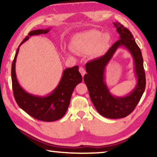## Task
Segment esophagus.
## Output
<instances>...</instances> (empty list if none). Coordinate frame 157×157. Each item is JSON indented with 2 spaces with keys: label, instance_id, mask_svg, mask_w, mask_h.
<instances>
[{
  "label": "esophagus",
  "instance_id": "esophagus-1",
  "mask_svg": "<svg viewBox=\"0 0 157 157\" xmlns=\"http://www.w3.org/2000/svg\"><path fill=\"white\" fill-rule=\"evenodd\" d=\"M79 72H80L81 75H82V78H83V76L85 75V72H86L85 68H84L83 67H79Z\"/></svg>",
  "mask_w": 157,
  "mask_h": 157
}]
</instances>
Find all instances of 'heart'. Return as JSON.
<instances>
[{
  "label": "heart",
  "mask_w": 157,
  "mask_h": 157,
  "mask_svg": "<svg viewBox=\"0 0 157 157\" xmlns=\"http://www.w3.org/2000/svg\"><path fill=\"white\" fill-rule=\"evenodd\" d=\"M101 36V33L97 30H90L78 34L73 37V44L77 47L91 50L97 46V50H101L106 41V37Z\"/></svg>",
  "instance_id": "1"
}]
</instances>
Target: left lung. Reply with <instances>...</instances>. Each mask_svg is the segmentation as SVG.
<instances>
[{"instance_id": "obj_1", "label": "left lung", "mask_w": 157, "mask_h": 157, "mask_svg": "<svg viewBox=\"0 0 157 157\" xmlns=\"http://www.w3.org/2000/svg\"><path fill=\"white\" fill-rule=\"evenodd\" d=\"M120 39L114 43L104 56L86 63L87 73L84 80L94 106L100 115L108 118H122L130 114L138 104L146 86L143 58L140 48L129 29L118 22L113 23ZM125 46L132 55L135 63V72L138 78L134 90L125 97L116 98L109 92L104 81L105 66L117 48Z\"/></svg>"}]
</instances>
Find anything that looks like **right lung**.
Masks as SVG:
<instances>
[{"mask_svg": "<svg viewBox=\"0 0 157 157\" xmlns=\"http://www.w3.org/2000/svg\"><path fill=\"white\" fill-rule=\"evenodd\" d=\"M49 30L50 29L31 31L21 42L20 46L26 41L29 36L46 34ZM19 47L16 51L11 68L12 85L14 97L17 105L29 116L37 120L51 122L61 118L68 108L75 87L82 81L78 65L65 70L57 87L49 95L38 97L30 94L21 87L16 78L15 62L20 49Z\"/></svg>", "mask_w": 157, "mask_h": 157, "instance_id": "right-lung-1", "label": "right lung"}]
</instances>
